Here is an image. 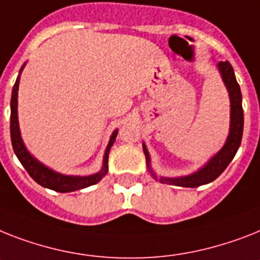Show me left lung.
<instances>
[{
  "instance_id": "obj_1",
  "label": "left lung",
  "mask_w": 260,
  "mask_h": 260,
  "mask_svg": "<svg viewBox=\"0 0 260 260\" xmlns=\"http://www.w3.org/2000/svg\"><path fill=\"white\" fill-rule=\"evenodd\" d=\"M220 76H222L223 82L226 85L230 95V133L227 137V141L222 149L212 156L211 159L198 171L186 175V177L179 178H159V182L162 183L174 184V186H181V187H198L202 184L210 183L215 181L226 167L230 165L233 158L237 154L239 146L242 142V135H243V107H242V93L241 87L238 85L234 69L229 61H220L218 63ZM143 153L146 156V164L149 167L150 173L155 179H158L150 166V155L147 151V147L143 143Z\"/></svg>"
}]
</instances>
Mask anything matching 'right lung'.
<instances>
[{
  "label": "right lung",
  "instance_id": "add662e5",
  "mask_svg": "<svg viewBox=\"0 0 260 260\" xmlns=\"http://www.w3.org/2000/svg\"><path fill=\"white\" fill-rule=\"evenodd\" d=\"M25 66V63H23ZM23 66L19 70V74L22 72ZM18 85H19V76L17 77V81L13 86L12 91V101H10V138H12L13 150L16 153L17 158L21 162L25 170L29 173V175L33 178L34 181L38 184L44 186L46 188L54 190L58 192H70L77 191L81 188H86L89 186L98 183L102 178L106 175L109 166V153L113 143L115 142L117 138L118 130L113 132L109 141V145L106 147L104 155V165H102V170L100 173L93 174V175H87V177H77V175H63L57 171L51 170L45 165H42L40 160H37L31 154L27 151V149L23 145V141L21 138V133H19V125H18V113H17V104H18Z\"/></svg>",
  "mask_w": 260,
  "mask_h": 260
}]
</instances>
